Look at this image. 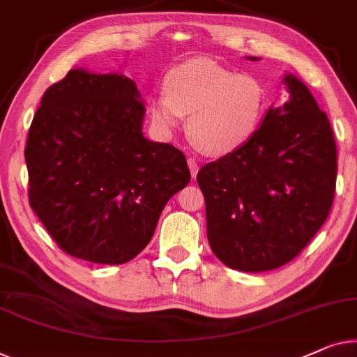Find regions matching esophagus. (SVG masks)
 <instances>
[{"mask_svg": "<svg viewBox=\"0 0 357 357\" xmlns=\"http://www.w3.org/2000/svg\"><path fill=\"white\" fill-rule=\"evenodd\" d=\"M188 167H190L191 177L196 178V174H198V170H199V164L195 158H188Z\"/></svg>", "mask_w": 357, "mask_h": 357, "instance_id": "obj_1", "label": "esophagus"}]
</instances>
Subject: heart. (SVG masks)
<instances>
[{
    "label": "heart",
    "mask_w": 357,
    "mask_h": 357,
    "mask_svg": "<svg viewBox=\"0 0 357 357\" xmlns=\"http://www.w3.org/2000/svg\"><path fill=\"white\" fill-rule=\"evenodd\" d=\"M266 109L267 93L257 77L213 59H191L170 70L167 91L154 98L151 114L166 130L190 116L187 128L195 146L225 154L255 137Z\"/></svg>",
    "instance_id": "heart-1"
}]
</instances>
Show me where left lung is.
Returning a JSON list of instances; mask_svg holds the SVG:
<instances>
[{
    "instance_id": "obj_1",
    "label": "left lung",
    "mask_w": 357,
    "mask_h": 357,
    "mask_svg": "<svg viewBox=\"0 0 357 357\" xmlns=\"http://www.w3.org/2000/svg\"><path fill=\"white\" fill-rule=\"evenodd\" d=\"M257 61L256 58H248ZM290 101L255 137L198 172L208 240L225 266L266 272L294 259L332 209L337 144L307 86L283 77Z\"/></svg>"
}]
</instances>
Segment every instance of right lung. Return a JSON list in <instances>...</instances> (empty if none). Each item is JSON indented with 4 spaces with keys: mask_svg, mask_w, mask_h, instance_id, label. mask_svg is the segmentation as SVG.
I'll list each match as a JSON object with an SVG mask.
<instances>
[{
    "mask_svg": "<svg viewBox=\"0 0 357 357\" xmlns=\"http://www.w3.org/2000/svg\"><path fill=\"white\" fill-rule=\"evenodd\" d=\"M144 102L122 74L72 69L51 85L25 146L30 208L67 255L123 264L191 175L185 154L143 137Z\"/></svg>",
    "mask_w": 357,
    "mask_h": 357,
    "instance_id": "add662e5",
    "label": "right lung"
}]
</instances>
